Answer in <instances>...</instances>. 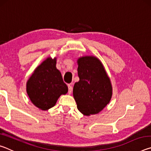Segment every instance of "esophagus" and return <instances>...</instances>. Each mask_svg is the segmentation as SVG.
<instances>
[{"label": "esophagus", "instance_id": "esophagus-1", "mask_svg": "<svg viewBox=\"0 0 151 151\" xmlns=\"http://www.w3.org/2000/svg\"><path fill=\"white\" fill-rule=\"evenodd\" d=\"M68 93L70 94L72 93L73 91V86L71 85H68Z\"/></svg>", "mask_w": 151, "mask_h": 151}]
</instances>
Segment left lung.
Returning <instances> with one entry per match:
<instances>
[{
    "label": "left lung",
    "instance_id": "8db88e82",
    "mask_svg": "<svg viewBox=\"0 0 151 151\" xmlns=\"http://www.w3.org/2000/svg\"><path fill=\"white\" fill-rule=\"evenodd\" d=\"M79 81L73 87L77 109L84 115L100 112L111 101V82L101 61L94 56H84L77 60Z\"/></svg>",
    "mask_w": 151,
    "mask_h": 151
}]
</instances>
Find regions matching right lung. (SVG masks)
<instances>
[{
  "instance_id": "add662e5",
  "label": "right lung",
  "mask_w": 151,
  "mask_h": 151,
  "mask_svg": "<svg viewBox=\"0 0 151 151\" xmlns=\"http://www.w3.org/2000/svg\"><path fill=\"white\" fill-rule=\"evenodd\" d=\"M56 64V57L47 58L35 68L27 82V93L30 101L42 111L54 106L60 95L68 92Z\"/></svg>"
}]
</instances>
